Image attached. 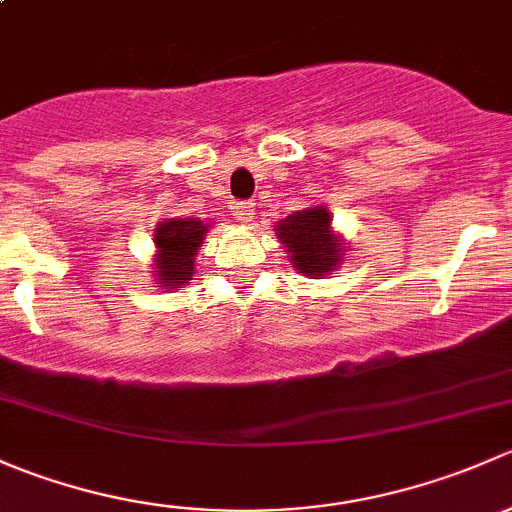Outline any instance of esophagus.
<instances>
[{"label": "esophagus", "mask_w": 512, "mask_h": 512, "mask_svg": "<svg viewBox=\"0 0 512 512\" xmlns=\"http://www.w3.org/2000/svg\"><path fill=\"white\" fill-rule=\"evenodd\" d=\"M232 215H235L237 223H242V225L252 223V220H255V205H252V203H235V205H232Z\"/></svg>", "instance_id": "esophagus-1"}]
</instances>
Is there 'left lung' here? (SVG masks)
<instances>
[{
    "instance_id": "8db88e82",
    "label": "left lung",
    "mask_w": 512,
    "mask_h": 512,
    "mask_svg": "<svg viewBox=\"0 0 512 512\" xmlns=\"http://www.w3.org/2000/svg\"><path fill=\"white\" fill-rule=\"evenodd\" d=\"M275 230L287 247L292 265L312 280H322L334 267L342 265L344 242L334 235L332 215L322 205L287 215Z\"/></svg>"
}]
</instances>
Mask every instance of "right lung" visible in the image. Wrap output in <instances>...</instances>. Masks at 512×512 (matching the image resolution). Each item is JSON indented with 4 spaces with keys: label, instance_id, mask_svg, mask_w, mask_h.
I'll list each match as a JSON object with an SVG mask.
<instances>
[{
    "label": "right lung",
    "instance_id": "obj_1",
    "mask_svg": "<svg viewBox=\"0 0 512 512\" xmlns=\"http://www.w3.org/2000/svg\"><path fill=\"white\" fill-rule=\"evenodd\" d=\"M205 225L198 218H170L156 227V262H153V275L156 285L163 289L183 287L185 282L193 280L195 255L205 240Z\"/></svg>",
    "mask_w": 512,
    "mask_h": 512
}]
</instances>
